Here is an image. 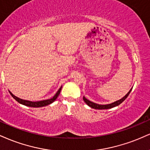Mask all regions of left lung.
<instances>
[{
    "mask_svg": "<svg viewBox=\"0 0 150 150\" xmlns=\"http://www.w3.org/2000/svg\"><path fill=\"white\" fill-rule=\"evenodd\" d=\"M131 89H130V91L127 93V94L125 96H124L123 98H121L120 100H117V101H115V102L112 103H110V104H108V105H99V104H96V103H93V102L90 101V100H87V99H86L84 96L83 97V100H84V102H85L89 106V107H91V108H94V109H98V110L110 109V108L116 107V106L119 105L122 103L123 102L124 100L127 98L128 96L129 95L130 92H131Z\"/></svg>",
    "mask_w": 150,
    "mask_h": 150,
    "instance_id": "obj_1",
    "label": "left lung"
}]
</instances>
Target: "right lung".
Listing matches in <instances>:
<instances>
[{
	"mask_svg": "<svg viewBox=\"0 0 150 150\" xmlns=\"http://www.w3.org/2000/svg\"><path fill=\"white\" fill-rule=\"evenodd\" d=\"M61 90V87L59 89V91H57V93L54 96L53 98H52L50 99H47V100H41V101H37V102H32V101H29V100H23V99H21V98H18V97H17V96H15L12 94L10 91H9V92H10V93L11 94L12 96L13 97V98L15 99V100H17L18 103H19L24 105H26V106H28V107L40 108V107H43V106H46V105H47L52 103L57 98V97L59 96V95L60 94Z\"/></svg>",
	"mask_w": 150,
	"mask_h": 150,
	"instance_id": "right-lung-1",
	"label": "right lung"
}]
</instances>
